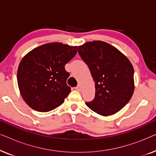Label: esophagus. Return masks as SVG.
<instances>
[{
  "label": "esophagus",
  "instance_id": "obj_1",
  "mask_svg": "<svg viewBox=\"0 0 156 156\" xmlns=\"http://www.w3.org/2000/svg\"><path fill=\"white\" fill-rule=\"evenodd\" d=\"M75 89L76 91H81V86L80 84H78L77 86H76V87H75Z\"/></svg>",
  "mask_w": 156,
  "mask_h": 156
}]
</instances>
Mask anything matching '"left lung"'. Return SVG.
<instances>
[{
    "label": "left lung",
    "mask_w": 156,
    "mask_h": 156,
    "mask_svg": "<svg viewBox=\"0 0 156 156\" xmlns=\"http://www.w3.org/2000/svg\"><path fill=\"white\" fill-rule=\"evenodd\" d=\"M81 58L95 82V97L87 106L104 116L116 114L131 99L134 91L133 67L118 49L102 41L78 47Z\"/></svg>",
    "instance_id": "left-lung-1"
}]
</instances>
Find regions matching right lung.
Segmentation results:
<instances>
[{"mask_svg":"<svg viewBox=\"0 0 156 156\" xmlns=\"http://www.w3.org/2000/svg\"><path fill=\"white\" fill-rule=\"evenodd\" d=\"M77 47L47 43L29 52L20 61L17 80L20 94L33 109L52 111L65 101L71 88L65 66L75 56Z\"/></svg>","mask_w":156,"mask_h":156,"instance_id":"right-lung-1","label":"right lung"}]
</instances>
